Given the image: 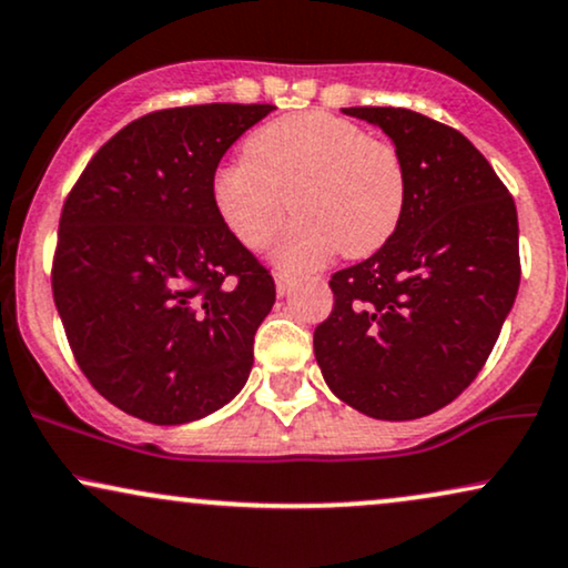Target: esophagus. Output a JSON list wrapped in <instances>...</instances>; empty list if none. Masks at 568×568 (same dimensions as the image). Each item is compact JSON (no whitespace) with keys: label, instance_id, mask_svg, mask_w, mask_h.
I'll return each instance as SVG.
<instances>
[{"label":"esophagus","instance_id":"1","mask_svg":"<svg viewBox=\"0 0 568 568\" xmlns=\"http://www.w3.org/2000/svg\"><path fill=\"white\" fill-rule=\"evenodd\" d=\"M295 284H297V282L290 276V273H282V271L276 273V292H278V297L290 295V292L295 290Z\"/></svg>","mask_w":568,"mask_h":568}]
</instances>
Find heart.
<instances>
[{"label": "heart", "instance_id": "b5f03b06", "mask_svg": "<svg viewBox=\"0 0 568 568\" xmlns=\"http://www.w3.org/2000/svg\"><path fill=\"white\" fill-rule=\"evenodd\" d=\"M215 210L244 247L263 250L292 207L276 261L311 271L334 252L366 257L400 226L408 179L400 152L324 110L276 118L252 131L244 155L215 168Z\"/></svg>", "mask_w": 568, "mask_h": 568}]
</instances>
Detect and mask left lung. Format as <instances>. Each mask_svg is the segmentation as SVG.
<instances>
[{"mask_svg":"<svg viewBox=\"0 0 568 568\" xmlns=\"http://www.w3.org/2000/svg\"><path fill=\"white\" fill-rule=\"evenodd\" d=\"M400 152L408 202L395 236L332 276L313 349L355 410L410 422L477 379L519 292L514 197L460 131L405 108H345Z\"/></svg>","mask_w":568,"mask_h":568,"instance_id":"8db88e82","label":"left lung"}]
</instances>
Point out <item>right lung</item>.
<instances>
[{"label":"right lung","mask_w":568,"mask_h":568,"mask_svg":"<svg viewBox=\"0 0 568 568\" xmlns=\"http://www.w3.org/2000/svg\"><path fill=\"white\" fill-rule=\"evenodd\" d=\"M271 110L213 102L136 118L62 205L54 305L91 387L129 416L197 422L247 382L276 284L221 221L210 184Z\"/></svg>","instance_id":"right-lung-1"}]
</instances>
